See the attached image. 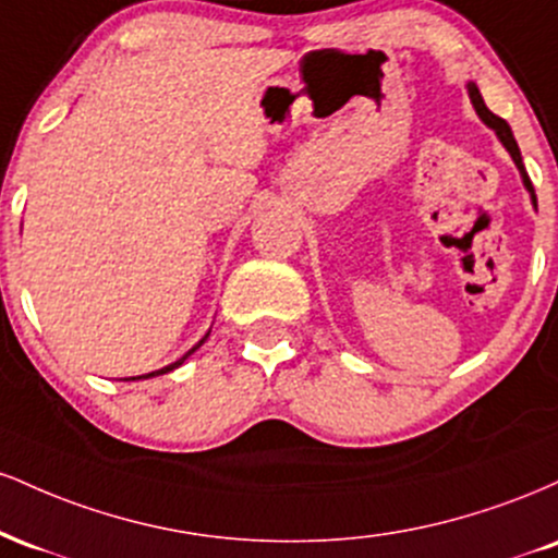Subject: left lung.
Returning a JSON list of instances; mask_svg holds the SVG:
<instances>
[{
	"mask_svg": "<svg viewBox=\"0 0 558 558\" xmlns=\"http://www.w3.org/2000/svg\"><path fill=\"white\" fill-rule=\"evenodd\" d=\"M466 94H470V101H472V107H475V112H477V118L483 120L485 125L490 128L493 133H496V138L501 141L504 144V149L509 151V157L514 159V165H517V170H520V175H522V183H524V189H527V194H530V202H533V207L537 209V198H535V189H533V183H530V178H527V170H524V162H522V155H520V146H517V141H514V133H511V128H509V123H506L504 118H498V114H493L488 107H485V101H483V94H480V88L475 86V83H466Z\"/></svg>",
	"mask_w": 558,
	"mask_h": 558,
	"instance_id": "left-lung-1",
	"label": "left lung"
}]
</instances>
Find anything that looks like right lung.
I'll use <instances>...</instances> for the list:
<instances>
[{"mask_svg":"<svg viewBox=\"0 0 558 558\" xmlns=\"http://www.w3.org/2000/svg\"><path fill=\"white\" fill-rule=\"evenodd\" d=\"M209 330H213V328H209ZM209 330H207V332H204V338H202V341H198V343H194V345H191V349H189V351H185V354H183V356H181V360H178V362H172V364H168V367H162V369H155V373H146V375H136V377H123V380H149V377H157V375L172 373V369H178V367H181V364H183L185 360H189V356H191V354H194V351L198 349V345H202L204 341H207V338H209Z\"/></svg>","mask_w":558,"mask_h":558,"instance_id":"1","label":"right lung"}]
</instances>
